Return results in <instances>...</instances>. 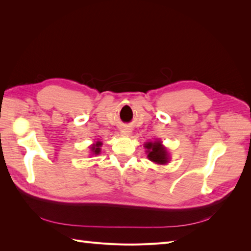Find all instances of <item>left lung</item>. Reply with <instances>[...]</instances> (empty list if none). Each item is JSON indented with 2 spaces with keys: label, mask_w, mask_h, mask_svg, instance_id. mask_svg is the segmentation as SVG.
Listing matches in <instances>:
<instances>
[{
  "label": "left lung",
  "mask_w": 251,
  "mask_h": 251,
  "mask_svg": "<svg viewBox=\"0 0 251 251\" xmlns=\"http://www.w3.org/2000/svg\"><path fill=\"white\" fill-rule=\"evenodd\" d=\"M144 148L147 149L148 158L151 161L157 164L169 163V153L165 147L162 146L161 141H150L144 143Z\"/></svg>",
  "instance_id": "left-lung-1"
}]
</instances>
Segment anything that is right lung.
<instances>
[{
    "instance_id": "obj_1",
    "label": "right lung",
    "mask_w": 251,
    "mask_h": 251,
    "mask_svg": "<svg viewBox=\"0 0 251 251\" xmlns=\"http://www.w3.org/2000/svg\"><path fill=\"white\" fill-rule=\"evenodd\" d=\"M101 146H102V142H100V141H97V142L93 143L92 146L90 147L91 153H93V155H98V154H100Z\"/></svg>"
}]
</instances>
